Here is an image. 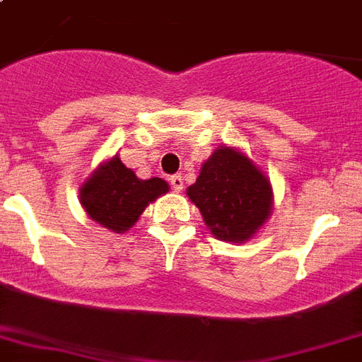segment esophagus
Segmentation results:
<instances>
[{
  "label": "esophagus",
  "instance_id": "obj_1",
  "mask_svg": "<svg viewBox=\"0 0 362 362\" xmlns=\"http://www.w3.org/2000/svg\"><path fill=\"white\" fill-rule=\"evenodd\" d=\"M170 186H173V189H175L176 193H180L182 187H184V178H182L180 175L170 176Z\"/></svg>",
  "mask_w": 362,
  "mask_h": 362
}]
</instances>
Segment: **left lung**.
I'll return each mask as SVG.
<instances>
[{"mask_svg":"<svg viewBox=\"0 0 362 362\" xmlns=\"http://www.w3.org/2000/svg\"><path fill=\"white\" fill-rule=\"evenodd\" d=\"M206 230L226 243H247L273 212V187L264 170L233 146H218L186 189Z\"/></svg>","mask_w":362,"mask_h":362,"instance_id":"8db88e82","label":"left lung"}]
</instances>
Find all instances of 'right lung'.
<instances>
[{
  "mask_svg": "<svg viewBox=\"0 0 362 362\" xmlns=\"http://www.w3.org/2000/svg\"><path fill=\"white\" fill-rule=\"evenodd\" d=\"M169 189L163 178H138L115 153L85 178L79 187V203L96 224L114 233H125L136 224L146 206Z\"/></svg>",
  "mask_w": 362,
  "mask_h": 362,
  "instance_id": "1",
  "label": "right lung"
}]
</instances>
